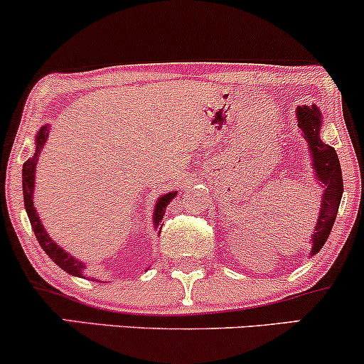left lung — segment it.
<instances>
[{
	"label": "left lung",
	"instance_id": "left-lung-1",
	"mask_svg": "<svg viewBox=\"0 0 364 364\" xmlns=\"http://www.w3.org/2000/svg\"><path fill=\"white\" fill-rule=\"evenodd\" d=\"M296 119H298V128L301 129L303 139L306 140L308 150H310L313 174L321 188V205L316 219L315 231L311 235V252L310 255H316L325 245L327 237L332 231V225L336 223L337 210H339L342 191V171L341 162L337 157L336 149L330 147L328 144L321 141L320 129L323 124V116L316 104L311 106H298L296 107Z\"/></svg>",
	"mask_w": 364,
	"mask_h": 364
}]
</instances>
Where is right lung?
Listing matches in <instances>:
<instances>
[{"label":"right lung","mask_w":364,"mask_h":364,"mask_svg":"<svg viewBox=\"0 0 364 364\" xmlns=\"http://www.w3.org/2000/svg\"><path fill=\"white\" fill-rule=\"evenodd\" d=\"M49 127L51 124H43L39 128L36 135V152L34 156L28 157L27 161L23 162V169H22V186H23V203H25V210H27L28 220H31L32 229H34V235L39 241V245L43 246V250L48 253V257L56 263L58 267H61L66 274L75 275V277H82L85 279L87 275L83 274L85 270V263L82 260H77V258L72 257L68 252L61 248L60 245L54 243V240L51 236L48 235V231L44 229L43 223H41V217L37 214L36 207H34V188H36V166L37 161H39L41 152H43L46 141L49 139ZM178 195V191H169V193L161 195L157 198L156 207H154V217H152V223L154 228L161 232L162 229V219H164L166 214V208L171 202H173L174 196ZM92 279V277H90Z\"/></svg>","instance_id":"add662e5"}]
</instances>
